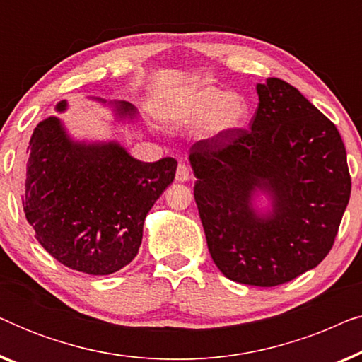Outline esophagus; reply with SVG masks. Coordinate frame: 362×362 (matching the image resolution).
<instances>
[{
  "instance_id": "1",
  "label": "esophagus",
  "mask_w": 362,
  "mask_h": 362,
  "mask_svg": "<svg viewBox=\"0 0 362 362\" xmlns=\"http://www.w3.org/2000/svg\"><path fill=\"white\" fill-rule=\"evenodd\" d=\"M189 177H191L189 166H187L186 163H180V165H177V168H176V181L177 182H186V181H189Z\"/></svg>"
}]
</instances>
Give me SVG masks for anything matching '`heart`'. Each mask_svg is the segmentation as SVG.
Listing matches in <instances>:
<instances>
[{
    "instance_id": "b5f03b06",
    "label": "heart",
    "mask_w": 362,
    "mask_h": 362,
    "mask_svg": "<svg viewBox=\"0 0 362 362\" xmlns=\"http://www.w3.org/2000/svg\"><path fill=\"white\" fill-rule=\"evenodd\" d=\"M249 98L224 92L216 86H202L181 92L161 103L160 115L177 127L201 123V133L217 138L239 132L250 118Z\"/></svg>"
}]
</instances>
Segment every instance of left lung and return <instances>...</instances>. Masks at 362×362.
<instances>
[{
    "mask_svg": "<svg viewBox=\"0 0 362 362\" xmlns=\"http://www.w3.org/2000/svg\"><path fill=\"white\" fill-rule=\"evenodd\" d=\"M249 130L194 143L189 161L207 249L229 280L276 286L329 254L351 196L334 123L285 81L257 83ZM260 190L271 199L262 215Z\"/></svg>",
    "mask_w": 362,
    "mask_h": 362,
    "instance_id": "obj_1",
    "label": "left lung"
}]
</instances>
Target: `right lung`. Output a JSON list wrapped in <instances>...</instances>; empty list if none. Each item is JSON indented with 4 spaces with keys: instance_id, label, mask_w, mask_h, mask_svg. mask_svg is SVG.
<instances>
[{
    "instance_id": "obj_1",
    "label": "right lung",
    "mask_w": 362,
    "mask_h": 362,
    "mask_svg": "<svg viewBox=\"0 0 362 362\" xmlns=\"http://www.w3.org/2000/svg\"><path fill=\"white\" fill-rule=\"evenodd\" d=\"M105 102V100H100ZM67 102L57 103L64 112ZM120 120L136 108L115 102ZM177 161L143 163L117 141H74L57 117L34 128L23 171V207L36 240L69 269L110 275L130 264L145 217L176 175Z\"/></svg>"
}]
</instances>
